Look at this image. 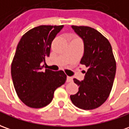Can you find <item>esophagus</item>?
Returning <instances> with one entry per match:
<instances>
[{
  "mask_svg": "<svg viewBox=\"0 0 129 129\" xmlns=\"http://www.w3.org/2000/svg\"><path fill=\"white\" fill-rule=\"evenodd\" d=\"M73 81V78L71 77V76H67V82H72Z\"/></svg>",
  "mask_w": 129,
  "mask_h": 129,
  "instance_id": "34e87169",
  "label": "esophagus"
}]
</instances>
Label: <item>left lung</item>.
<instances>
[{
	"label": "left lung",
	"instance_id": "8db88e82",
	"mask_svg": "<svg viewBox=\"0 0 129 129\" xmlns=\"http://www.w3.org/2000/svg\"><path fill=\"white\" fill-rule=\"evenodd\" d=\"M83 39L84 53L80 63L88 68L84 79H74L79 91L70 95L72 103L80 109L100 107L110 94L116 74V61L110 43L96 29L85 26H72Z\"/></svg>",
	"mask_w": 129,
	"mask_h": 129
}]
</instances>
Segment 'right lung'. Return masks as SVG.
<instances>
[{"label": "right lung", "mask_w": 129, "mask_h": 129, "mask_svg": "<svg viewBox=\"0 0 129 129\" xmlns=\"http://www.w3.org/2000/svg\"><path fill=\"white\" fill-rule=\"evenodd\" d=\"M63 25H41L25 33L17 46L11 64V75L19 98L26 106L41 108L51 103L54 91L65 83L60 70H43L51 43ZM46 63V62H45Z\"/></svg>", "instance_id": "add662e5"}]
</instances>
